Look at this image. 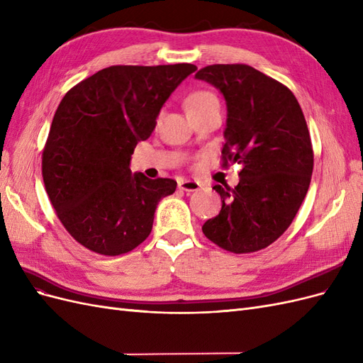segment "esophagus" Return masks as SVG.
<instances>
[{
	"mask_svg": "<svg viewBox=\"0 0 363 363\" xmlns=\"http://www.w3.org/2000/svg\"><path fill=\"white\" fill-rule=\"evenodd\" d=\"M201 188V183L196 180H182L179 182V189L184 191V192H194L199 191Z\"/></svg>",
	"mask_w": 363,
	"mask_h": 363,
	"instance_id": "1",
	"label": "esophagus"
}]
</instances>
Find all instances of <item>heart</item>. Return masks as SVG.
<instances>
[{"mask_svg":"<svg viewBox=\"0 0 363 363\" xmlns=\"http://www.w3.org/2000/svg\"><path fill=\"white\" fill-rule=\"evenodd\" d=\"M212 103H219L213 92L195 91L188 98H186V111H188V113H194L196 111H201V108L207 107Z\"/></svg>","mask_w":363,"mask_h":363,"instance_id":"heart-1","label":"heart"}]
</instances>
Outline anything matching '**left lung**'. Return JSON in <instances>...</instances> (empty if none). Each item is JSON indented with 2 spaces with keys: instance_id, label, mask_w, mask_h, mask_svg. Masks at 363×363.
<instances>
[{
  "instance_id": "obj_1",
  "label": "left lung",
  "mask_w": 363,
  "mask_h": 363,
  "mask_svg": "<svg viewBox=\"0 0 363 363\" xmlns=\"http://www.w3.org/2000/svg\"><path fill=\"white\" fill-rule=\"evenodd\" d=\"M227 101L223 167L242 163L235 188L215 184L223 207L203 233L225 251L267 248L294 221L309 189L313 148L289 87L244 63L208 65L195 74Z\"/></svg>"
}]
</instances>
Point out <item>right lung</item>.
<instances>
[{"label": "right lung", "instance_id": "add662e5", "mask_svg": "<svg viewBox=\"0 0 363 363\" xmlns=\"http://www.w3.org/2000/svg\"><path fill=\"white\" fill-rule=\"evenodd\" d=\"M195 69L191 63L115 65L62 98L42 151V177L60 223L87 250L119 256L150 236L157 203L177 182L131 174L130 157Z\"/></svg>", "mask_w": 363, "mask_h": 363}]
</instances>
